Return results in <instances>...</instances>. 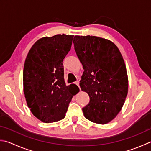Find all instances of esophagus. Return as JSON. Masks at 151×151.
Listing matches in <instances>:
<instances>
[{"mask_svg":"<svg viewBox=\"0 0 151 151\" xmlns=\"http://www.w3.org/2000/svg\"><path fill=\"white\" fill-rule=\"evenodd\" d=\"M75 84L78 85V86L79 87V89H80V87H79V81H76V82H75Z\"/></svg>","mask_w":151,"mask_h":151,"instance_id":"1","label":"esophagus"}]
</instances>
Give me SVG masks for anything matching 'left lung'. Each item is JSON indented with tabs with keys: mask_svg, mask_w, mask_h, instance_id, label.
<instances>
[{
	"mask_svg": "<svg viewBox=\"0 0 151 151\" xmlns=\"http://www.w3.org/2000/svg\"><path fill=\"white\" fill-rule=\"evenodd\" d=\"M73 43L84 69L79 85L90 97L83 115L96 124L109 123L120 112L128 91L123 57L114 43L99 37L76 35Z\"/></svg>",
	"mask_w": 151,
	"mask_h": 151,
	"instance_id": "1",
	"label": "left lung"
}]
</instances>
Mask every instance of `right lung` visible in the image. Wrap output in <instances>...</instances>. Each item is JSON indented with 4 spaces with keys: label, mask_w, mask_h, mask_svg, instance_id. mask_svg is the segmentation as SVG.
I'll list each match as a JSON object with an SVG mask.
<instances>
[{
    "label": "right lung",
    "mask_w": 151,
    "mask_h": 151,
    "mask_svg": "<svg viewBox=\"0 0 151 151\" xmlns=\"http://www.w3.org/2000/svg\"><path fill=\"white\" fill-rule=\"evenodd\" d=\"M73 35L45 37L28 52L23 72L24 92L27 106L45 123L64 118L78 87L66 86L62 62L71 49Z\"/></svg>",
    "instance_id": "add662e5"
}]
</instances>
